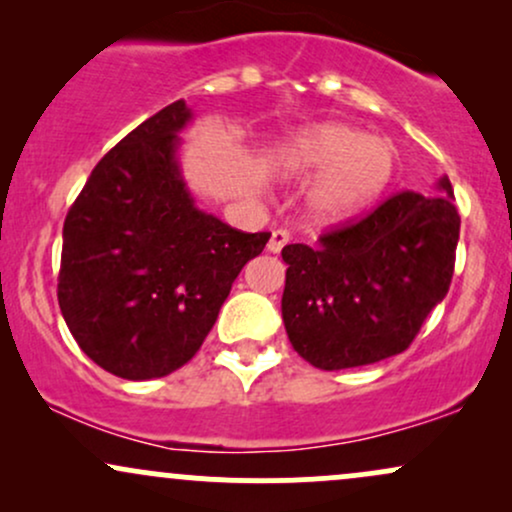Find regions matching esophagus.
Returning <instances> with one entry per match:
<instances>
[{
  "instance_id": "34e87169",
  "label": "esophagus",
  "mask_w": 512,
  "mask_h": 512,
  "mask_svg": "<svg viewBox=\"0 0 512 512\" xmlns=\"http://www.w3.org/2000/svg\"><path fill=\"white\" fill-rule=\"evenodd\" d=\"M289 240H291V233L286 231V228H276V231H272V238H269L267 250L269 252H281V248H284Z\"/></svg>"
}]
</instances>
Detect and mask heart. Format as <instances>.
I'll list each match as a JSON object with an SVG mask.
<instances>
[{
    "instance_id": "heart-1",
    "label": "heart",
    "mask_w": 512,
    "mask_h": 512,
    "mask_svg": "<svg viewBox=\"0 0 512 512\" xmlns=\"http://www.w3.org/2000/svg\"><path fill=\"white\" fill-rule=\"evenodd\" d=\"M399 166L395 144L356 127L322 122L293 132L279 149V168L317 175L310 211L320 221H344L373 204L390 187Z\"/></svg>"
}]
</instances>
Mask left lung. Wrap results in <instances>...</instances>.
<instances>
[{
	"instance_id": "left-lung-1",
	"label": "left lung",
	"mask_w": 512,
	"mask_h": 512,
	"mask_svg": "<svg viewBox=\"0 0 512 512\" xmlns=\"http://www.w3.org/2000/svg\"><path fill=\"white\" fill-rule=\"evenodd\" d=\"M440 197L397 192L368 214L322 233L315 248L286 245L284 315L310 366L342 370L402 354L450 289L460 214Z\"/></svg>"
}]
</instances>
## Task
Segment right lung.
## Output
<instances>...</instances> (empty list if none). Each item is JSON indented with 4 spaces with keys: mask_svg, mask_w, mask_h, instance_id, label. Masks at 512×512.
Here are the masks:
<instances>
[{
    "mask_svg": "<svg viewBox=\"0 0 512 512\" xmlns=\"http://www.w3.org/2000/svg\"><path fill=\"white\" fill-rule=\"evenodd\" d=\"M175 101L91 170L64 219L57 301L81 351L125 380L163 378L197 354L240 269L272 233L195 207L178 166Z\"/></svg>",
    "mask_w": 512,
    "mask_h": 512,
    "instance_id": "obj_1",
    "label": "right lung"
}]
</instances>
